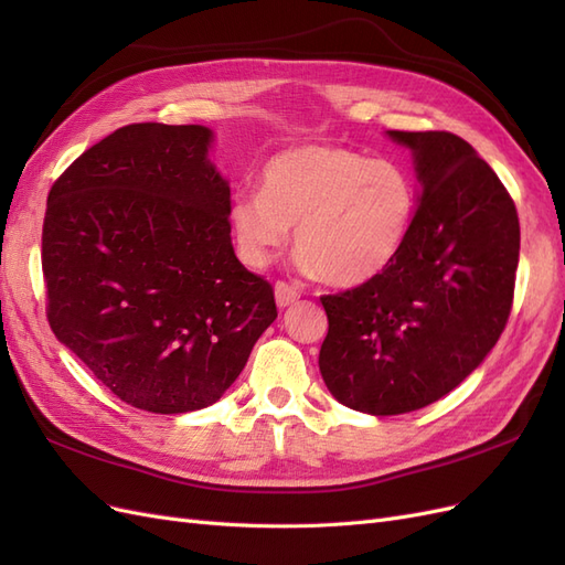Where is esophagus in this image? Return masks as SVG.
Here are the masks:
<instances>
[{"instance_id": "esophagus-1", "label": "esophagus", "mask_w": 565, "mask_h": 565, "mask_svg": "<svg viewBox=\"0 0 565 565\" xmlns=\"http://www.w3.org/2000/svg\"><path fill=\"white\" fill-rule=\"evenodd\" d=\"M299 299V289L287 285V282H276V303L278 309H287V306H292Z\"/></svg>"}]
</instances>
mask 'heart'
<instances>
[{"instance_id": "obj_1", "label": "heart", "mask_w": 565, "mask_h": 565, "mask_svg": "<svg viewBox=\"0 0 565 565\" xmlns=\"http://www.w3.org/2000/svg\"><path fill=\"white\" fill-rule=\"evenodd\" d=\"M415 216L405 169L334 143L280 150L262 172V191L237 193L231 228L243 259L262 268L297 224L301 264L337 287H355L393 264Z\"/></svg>"}]
</instances>
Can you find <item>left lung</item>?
Returning <instances> with one entry per match:
<instances>
[{
	"label": "left lung",
	"instance_id": "1",
	"mask_svg": "<svg viewBox=\"0 0 565 565\" xmlns=\"http://www.w3.org/2000/svg\"><path fill=\"white\" fill-rule=\"evenodd\" d=\"M413 152L417 210L382 276L320 297L330 330L320 374L367 415H403L446 396L486 361L514 299L521 228L486 160L450 131H386Z\"/></svg>",
	"mask_w": 565,
	"mask_h": 565
}]
</instances>
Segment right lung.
I'll use <instances>...</instances> for the list:
<instances>
[{
	"instance_id": "add662e5",
	"label": "right lung",
	"mask_w": 565,
	"mask_h": 565,
	"mask_svg": "<svg viewBox=\"0 0 565 565\" xmlns=\"http://www.w3.org/2000/svg\"><path fill=\"white\" fill-rule=\"evenodd\" d=\"M202 125H129L51 185L42 231L56 339L119 401L158 415L224 396L278 318L231 243V185Z\"/></svg>"
}]
</instances>
